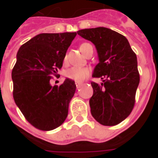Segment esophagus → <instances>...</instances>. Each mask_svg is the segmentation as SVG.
Masks as SVG:
<instances>
[{"label": "esophagus", "instance_id": "1", "mask_svg": "<svg viewBox=\"0 0 158 158\" xmlns=\"http://www.w3.org/2000/svg\"><path fill=\"white\" fill-rule=\"evenodd\" d=\"M76 86H77V89H79V88L82 85V82H79V81H76Z\"/></svg>", "mask_w": 158, "mask_h": 158}]
</instances>
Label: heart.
Here are the masks:
<instances>
[{
	"mask_svg": "<svg viewBox=\"0 0 158 158\" xmlns=\"http://www.w3.org/2000/svg\"><path fill=\"white\" fill-rule=\"evenodd\" d=\"M90 45L88 43H83L81 44L80 50L81 52L85 54L87 47ZM89 74V70L87 68L85 67H77L73 66L71 67L66 71V77L71 80H74L76 81H81L84 79H85Z\"/></svg>",
	"mask_w": 158,
	"mask_h": 158,
	"instance_id": "heart-1",
	"label": "heart"
}]
</instances>
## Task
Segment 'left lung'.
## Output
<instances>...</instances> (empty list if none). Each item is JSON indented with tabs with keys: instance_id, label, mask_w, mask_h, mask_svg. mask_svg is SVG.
<instances>
[{
	"instance_id": "left-lung-1",
	"label": "left lung",
	"mask_w": 158,
	"mask_h": 158,
	"mask_svg": "<svg viewBox=\"0 0 158 158\" xmlns=\"http://www.w3.org/2000/svg\"><path fill=\"white\" fill-rule=\"evenodd\" d=\"M77 34L96 46L100 61L93 77L103 82H91L92 115L104 126H115L129 116L135 107L140 81L136 54L125 36L107 27L82 29Z\"/></svg>"
}]
</instances>
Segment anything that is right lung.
Returning a JSON list of instances; mask_svg holds the SVG:
<instances>
[{"label": "right lung", "mask_w": 158, "mask_h": 158, "mask_svg": "<svg viewBox=\"0 0 158 158\" xmlns=\"http://www.w3.org/2000/svg\"><path fill=\"white\" fill-rule=\"evenodd\" d=\"M77 32L42 33L20 47L12 71L13 98L27 122L41 131L61 126L68 115L76 91L75 82L65 79L51 85Z\"/></svg>", "instance_id": "obj_1"}]
</instances>
